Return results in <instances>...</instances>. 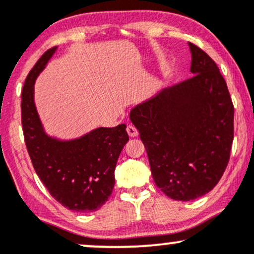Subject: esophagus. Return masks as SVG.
<instances>
[{"label":"esophagus","mask_w":254,"mask_h":254,"mask_svg":"<svg viewBox=\"0 0 254 254\" xmlns=\"http://www.w3.org/2000/svg\"><path fill=\"white\" fill-rule=\"evenodd\" d=\"M127 133H129L130 137H136L137 135H138V130H137L136 127H133L132 124L127 125Z\"/></svg>","instance_id":"1"}]
</instances>
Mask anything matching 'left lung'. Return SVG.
I'll return each instance as SVG.
<instances>
[{
  "label": "left lung",
  "mask_w": 254,
  "mask_h": 254,
  "mask_svg": "<svg viewBox=\"0 0 254 254\" xmlns=\"http://www.w3.org/2000/svg\"><path fill=\"white\" fill-rule=\"evenodd\" d=\"M189 46L193 76L130 112L156 186L183 202L202 197L217 185L234 138V106L226 81L208 54L192 43Z\"/></svg>",
  "instance_id": "left-lung-1"
}]
</instances>
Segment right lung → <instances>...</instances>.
Segmentation results:
<instances>
[{
    "instance_id": "right-lung-1",
    "label": "right lung",
    "mask_w": 254,
    "mask_h": 254,
    "mask_svg": "<svg viewBox=\"0 0 254 254\" xmlns=\"http://www.w3.org/2000/svg\"><path fill=\"white\" fill-rule=\"evenodd\" d=\"M56 49L44 52L24 83L21 123L26 148L38 177L58 203L74 211H95L112 193L116 165L129 135L125 124L98 127L71 141L46 135L34 105V82Z\"/></svg>"
}]
</instances>
